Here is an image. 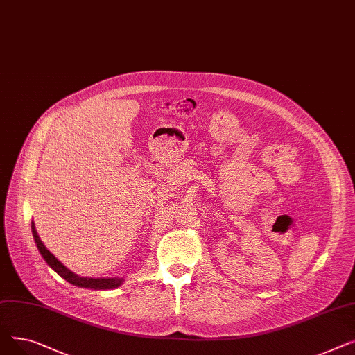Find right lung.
Here are the masks:
<instances>
[{
    "mask_svg": "<svg viewBox=\"0 0 355 355\" xmlns=\"http://www.w3.org/2000/svg\"><path fill=\"white\" fill-rule=\"evenodd\" d=\"M31 233H33L34 241L37 245V249H39L40 254L46 260V263L69 284H71L74 286H79V288H87V289H95V291L116 289L118 286H121L123 284V277H83V276H79L78 273L71 272L44 246L39 234H37V230H35V226L33 221H31Z\"/></svg>",
    "mask_w": 355,
    "mask_h": 355,
    "instance_id": "1",
    "label": "right lung"
}]
</instances>
